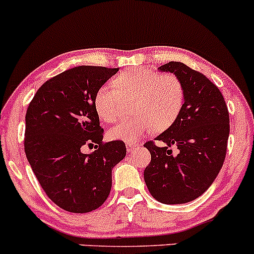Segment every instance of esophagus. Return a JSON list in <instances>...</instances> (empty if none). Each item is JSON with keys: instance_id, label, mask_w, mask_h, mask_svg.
<instances>
[{"instance_id": "obj_1", "label": "esophagus", "mask_w": 254, "mask_h": 254, "mask_svg": "<svg viewBox=\"0 0 254 254\" xmlns=\"http://www.w3.org/2000/svg\"><path fill=\"white\" fill-rule=\"evenodd\" d=\"M136 149H138V145H136V144H127L126 145V150H127L128 153H132L133 151L136 150Z\"/></svg>"}]
</instances>
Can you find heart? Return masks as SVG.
Returning a JSON list of instances; mask_svg holds the SVG:
<instances>
[{
  "mask_svg": "<svg viewBox=\"0 0 254 254\" xmlns=\"http://www.w3.org/2000/svg\"><path fill=\"white\" fill-rule=\"evenodd\" d=\"M133 113L140 118L121 121L108 130V138L132 144L155 126L164 129L175 121L184 105L185 90L175 74H161L145 67L122 72L97 90L93 105L104 122L118 118L122 98H134Z\"/></svg>",
  "mask_w": 254,
  "mask_h": 254,
  "instance_id": "1",
  "label": "heart"
}]
</instances>
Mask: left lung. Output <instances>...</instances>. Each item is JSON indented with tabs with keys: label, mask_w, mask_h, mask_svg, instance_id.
Here are the masks:
<instances>
[{
	"label": "left lung",
	"mask_w": 254,
	"mask_h": 254,
	"mask_svg": "<svg viewBox=\"0 0 254 254\" xmlns=\"http://www.w3.org/2000/svg\"><path fill=\"white\" fill-rule=\"evenodd\" d=\"M159 72L173 73L185 90L184 105L172 126L144 145L151 153L144 180L151 195L163 204H185L211 186L223 165L229 136V113L221 91L204 74L170 61ZM178 147L173 155L170 147Z\"/></svg>",
	"instance_id": "obj_1"
}]
</instances>
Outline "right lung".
<instances>
[{"instance_id":"obj_1","label":"right lung","mask_w":254,"mask_h":254,"mask_svg":"<svg viewBox=\"0 0 254 254\" xmlns=\"http://www.w3.org/2000/svg\"><path fill=\"white\" fill-rule=\"evenodd\" d=\"M118 68L79 65L45 81L27 108L25 153L42 189L65 211L98 209L112 190L113 168L126 156L124 141L103 144L93 101ZM84 144L99 149L82 154Z\"/></svg>"}]
</instances>
